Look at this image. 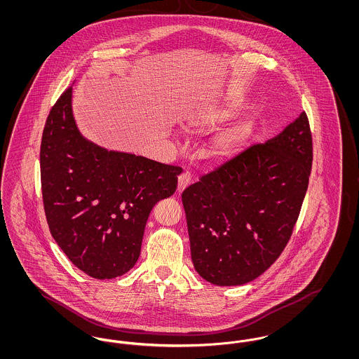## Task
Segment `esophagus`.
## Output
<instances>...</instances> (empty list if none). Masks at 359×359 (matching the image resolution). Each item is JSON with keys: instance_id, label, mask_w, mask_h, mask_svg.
<instances>
[{"instance_id": "1", "label": "esophagus", "mask_w": 359, "mask_h": 359, "mask_svg": "<svg viewBox=\"0 0 359 359\" xmlns=\"http://www.w3.org/2000/svg\"><path fill=\"white\" fill-rule=\"evenodd\" d=\"M189 183H191V173L188 171H184L179 176V180H177V191H179V192H183V191L189 186Z\"/></svg>"}]
</instances>
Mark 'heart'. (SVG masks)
I'll return each instance as SVG.
<instances>
[{"label":"heart","mask_w":359,"mask_h":359,"mask_svg":"<svg viewBox=\"0 0 359 359\" xmlns=\"http://www.w3.org/2000/svg\"><path fill=\"white\" fill-rule=\"evenodd\" d=\"M248 97L245 93L236 88H230L221 97L203 103L188 114L187 123L189 129H205L215 126L223 121L231 118L239 109L246 103ZM252 117L238 121L234 125L217 133L207 144V154L217 158H227L239 154L252 133Z\"/></svg>","instance_id":"heart-1"}]
</instances>
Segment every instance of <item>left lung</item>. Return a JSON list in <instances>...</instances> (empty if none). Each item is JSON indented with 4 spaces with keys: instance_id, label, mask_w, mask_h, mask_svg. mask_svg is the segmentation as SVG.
Returning <instances> with one entry per match:
<instances>
[{
    "instance_id": "left-lung-1",
    "label": "left lung",
    "mask_w": 359,
    "mask_h": 359,
    "mask_svg": "<svg viewBox=\"0 0 359 359\" xmlns=\"http://www.w3.org/2000/svg\"><path fill=\"white\" fill-rule=\"evenodd\" d=\"M312 167L303 111L278 136L255 144L182 194L191 257L205 281L242 285L283 253L297 222Z\"/></svg>"
}]
</instances>
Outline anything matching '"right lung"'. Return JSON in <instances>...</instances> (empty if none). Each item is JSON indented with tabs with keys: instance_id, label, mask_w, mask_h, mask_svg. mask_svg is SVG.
<instances>
[{
	"instance_id": "obj_1",
	"label": "right lung",
	"mask_w": 359,
	"mask_h": 359,
	"mask_svg": "<svg viewBox=\"0 0 359 359\" xmlns=\"http://www.w3.org/2000/svg\"><path fill=\"white\" fill-rule=\"evenodd\" d=\"M72 87L52 106L40 145V177L52 237L86 274L104 280L130 271L154 205L175 194L182 168L107 151L82 136Z\"/></svg>"
}]
</instances>
